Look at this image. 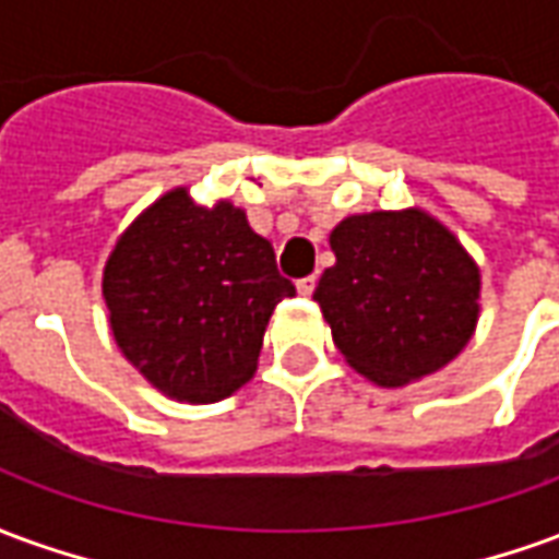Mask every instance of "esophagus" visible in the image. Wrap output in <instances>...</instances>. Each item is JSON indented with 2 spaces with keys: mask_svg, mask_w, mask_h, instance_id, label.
Masks as SVG:
<instances>
[{
  "mask_svg": "<svg viewBox=\"0 0 559 559\" xmlns=\"http://www.w3.org/2000/svg\"><path fill=\"white\" fill-rule=\"evenodd\" d=\"M317 287V275H305V278L296 281V290L302 293V296H311Z\"/></svg>",
  "mask_w": 559,
  "mask_h": 559,
  "instance_id": "obj_1",
  "label": "esophagus"
}]
</instances>
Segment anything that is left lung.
<instances>
[{
    "label": "left lung",
    "instance_id": "left-lung-1",
    "mask_svg": "<svg viewBox=\"0 0 559 559\" xmlns=\"http://www.w3.org/2000/svg\"><path fill=\"white\" fill-rule=\"evenodd\" d=\"M335 266L314 299L344 359L380 386L452 362L476 329L479 269L419 209L350 215L329 236Z\"/></svg>",
    "mask_w": 559,
    "mask_h": 559
}]
</instances>
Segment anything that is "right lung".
<instances>
[{
	"label": "right lung",
	"instance_id": "right-lung-1",
	"mask_svg": "<svg viewBox=\"0 0 559 559\" xmlns=\"http://www.w3.org/2000/svg\"><path fill=\"white\" fill-rule=\"evenodd\" d=\"M293 293L242 209L197 206L185 188L152 203L104 266L116 344L152 386L191 404L254 377L269 317Z\"/></svg>",
	"mask_w": 559,
	"mask_h": 559
}]
</instances>
